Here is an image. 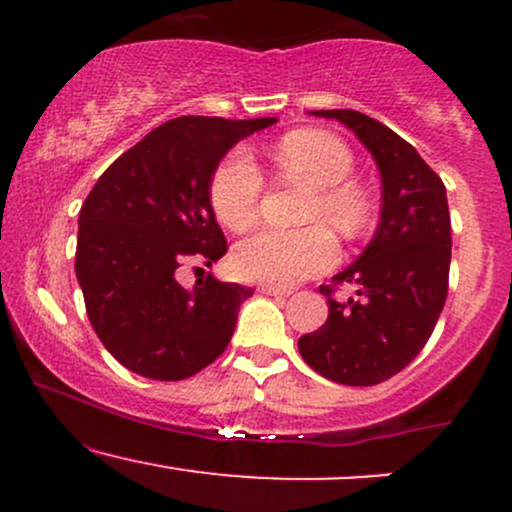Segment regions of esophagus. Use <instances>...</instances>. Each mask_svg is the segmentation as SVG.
Masks as SVG:
<instances>
[{"instance_id":"obj_1","label":"esophagus","mask_w":512,"mask_h":512,"mask_svg":"<svg viewBox=\"0 0 512 512\" xmlns=\"http://www.w3.org/2000/svg\"><path fill=\"white\" fill-rule=\"evenodd\" d=\"M260 291L267 293V296H291V289H286V286H274V284H262Z\"/></svg>"}]
</instances>
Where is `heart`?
I'll return each instance as SVG.
<instances>
[{
    "instance_id": "heart-1",
    "label": "heart",
    "mask_w": 512,
    "mask_h": 512,
    "mask_svg": "<svg viewBox=\"0 0 512 512\" xmlns=\"http://www.w3.org/2000/svg\"><path fill=\"white\" fill-rule=\"evenodd\" d=\"M272 158L286 178L310 187L305 219L330 221L346 238H358L368 228L370 199L356 180L354 154L342 139L320 129H296L274 146ZM262 173L245 149L223 156L211 175L209 199L216 219L228 231L243 233L257 221L262 202ZM339 260V243L322 223L298 231H267L243 240L233 255L243 279L291 286Z\"/></svg>"
}]
</instances>
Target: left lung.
Masks as SVG:
<instances>
[{"label":"left lung","mask_w":512,"mask_h":512,"mask_svg":"<svg viewBox=\"0 0 512 512\" xmlns=\"http://www.w3.org/2000/svg\"><path fill=\"white\" fill-rule=\"evenodd\" d=\"M334 117L361 139L383 178V207L363 255L334 276L356 296L334 301L330 315L303 334L298 351L310 368L339 385L368 387L407 368L433 334L450 274V211L443 180L409 142L356 110H313Z\"/></svg>","instance_id":"1"}]
</instances>
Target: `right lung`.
Masks as SVG:
<instances>
[{"instance_id": "1", "label": "right lung", "mask_w": 512, "mask_h": 512, "mask_svg": "<svg viewBox=\"0 0 512 512\" xmlns=\"http://www.w3.org/2000/svg\"><path fill=\"white\" fill-rule=\"evenodd\" d=\"M274 122L175 117L127 149L88 192L76 279L98 339L132 373L185 380L226 351L252 289L207 274L187 291L175 272L226 255L211 175L233 144Z\"/></svg>"}]
</instances>
